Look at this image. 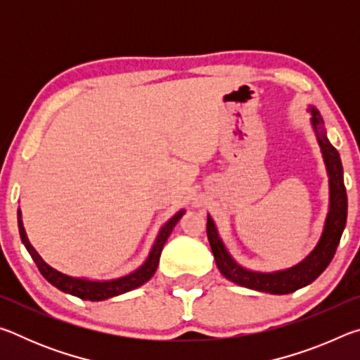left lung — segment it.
<instances>
[{
	"label": "left lung",
	"mask_w": 360,
	"mask_h": 360,
	"mask_svg": "<svg viewBox=\"0 0 360 360\" xmlns=\"http://www.w3.org/2000/svg\"><path fill=\"white\" fill-rule=\"evenodd\" d=\"M309 111H311V125L316 138H318L322 157H324L328 174V187H330V203H328L324 230H322L318 246L313 249L311 254L302 260L300 264L290 266L288 270L273 273L246 270L245 266L238 265L231 259V255L225 249L221 236L217 233L214 221H212L211 216H208L206 233H208L211 251L214 254L219 271L229 281L243 285V288L276 295L290 294V292H295L297 289L313 283L326 270L327 265L330 264L335 251H337L341 233H343L346 225V216H348V197H346V187L343 181V165H341L338 150L327 139L324 120H322L319 111L313 106L309 108Z\"/></svg>",
	"instance_id": "1"
}]
</instances>
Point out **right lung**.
<instances>
[{"mask_svg": "<svg viewBox=\"0 0 360 360\" xmlns=\"http://www.w3.org/2000/svg\"><path fill=\"white\" fill-rule=\"evenodd\" d=\"M182 214H184V210L176 212V214L160 229L154 246H152L150 252H149V257L146 259L144 264L139 266L138 270H135L127 276L111 279V281H90V279L72 278L68 275H63V273L57 271L56 268L47 265L46 262L41 259V255L36 252V249L30 245L27 233H25V229H23V224H22L20 210H19V233H20L22 243L25 245L30 255H32V259L34 260V264H36V266H38V270L41 271V275L44 276L49 283H51L52 285H56V288L62 292H65V294H71L75 297L82 298V300L101 302V300H106V298L125 294V292L136 289V288H139V285H143L144 283H148L149 279L154 276V273L158 266V260H160L162 249H163V246H165L168 236L172 235L174 225L179 222Z\"/></svg>", "mask_w": 360, "mask_h": 360, "instance_id": "obj_1", "label": "right lung"}]
</instances>
